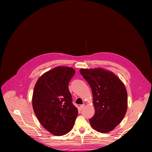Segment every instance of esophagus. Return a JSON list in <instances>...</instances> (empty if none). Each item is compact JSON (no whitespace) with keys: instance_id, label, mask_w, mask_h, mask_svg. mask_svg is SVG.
Returning a JSON list of instances; mask_svg holds the SVG:
<instances>
[{"instance_id":"34e87169","label":"esophagus","mask_w":152,"mask_h":152,"mask_svg":"<svg viewBox=\"0 0 152 152\" xmlns=\"http://www.w3.org/2000/svg\"><path fill=\"white\" fill-rule=\"evenodd\" d=\"M84 106H85V104H82V105H80V110H82L83 108H84Z\"/></svg>"}]
</instances>
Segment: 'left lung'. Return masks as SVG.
<instances>
[{
  "mask_svg": "<svg viewBox=\"0 0 152 152\" xmlns=\"http://www.w3.org/2000/svg\"><path fill=\"white\" fill-rule=\"evenodd\" d=\"M83 78L91 87L95 114L89 119L95 130L108 133L124 119L127 109V90L113 72L101 68L80 69Z\"/></svg>",
  "mask_w": 152,
  "mask_h": 152,
  "instance_id": "obj_1",
  "label": "left lung"
}]
</instances>
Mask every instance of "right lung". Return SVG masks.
Masks as SVG:
<instances>
[{
    "label": "right lung",
    "instance_id": "right-lung-1",
    "mask_svg": "<svg viewBox=\"0 0 152 152\" xmlns=\"http://www.w3.org/2000/svg\"><path fill=\"white\" fill-rule=\"evenodd\" d=\"M75 72L71 67L57 66L42 74L34 86V112L45 129L56 136L70 132L78 114L68 86Z\"/></svg>",
    "mask_w": 152,
    "mask_h": 152
}]
</instances>
